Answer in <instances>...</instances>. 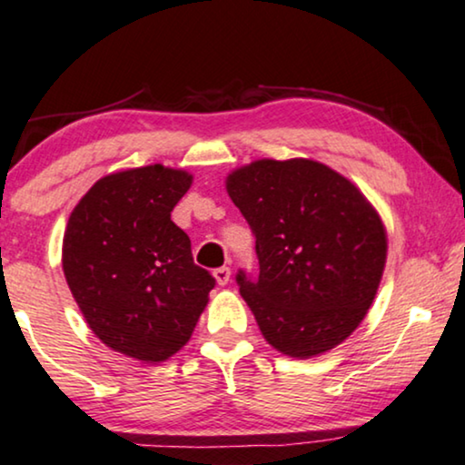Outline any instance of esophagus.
Here are the masks:
<instances>
[{
  "instance_id": "34e87169",
  "label": "esophagus",
  "mask_w": 465,
  "mask_h": 465,
  "mask_svg": "<svg viewBox=\"0 0 465 465\" xmlns=\"http://www.w3.org/2000/svg\"><path fill=\"white\" fill-rule=\"evenodd\" d=\"M213 277L220 286H226L231 282V267H218L213 271Z\"/></svg>"
}]
</instances>
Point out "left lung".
I'll use <instances>...</instances> for the list:
<instances>
[{
  "mask_svg": "<svg viewBox=\"0 0 465 465\" xmlns=\"http://www.w3.org/2000/svg\"><path fill=\"white\" fill-rule=\"evenodd\" d=\"M226 190L256 239L258 275L237 271L264 340L307 359L346 340L376 297L387 234L367 198L312 160H258Z\"/></svg>",
  "mask_w": 465,
  "mask_h": 465,
  "instance_id": "8db88e82",
  "label": "left lung"
}]
</instances>
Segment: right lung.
I'll return each instance as SVG.
<instances>
[{
  "label": "right lung",
  "instance_id": "1",
  "mask_svg": "<svg viewBox=\"0 0 465 465\" xmlns=\"http://www.w3.org/2000/svg\"><path fill=\"white\" fill-rule=\"evenodd\" d=\"M192 183L160 164L94 183L64 234V273L83 316L113 351L158 363L185 346L215 277L192 258L171 211Z\"/></svg>",
  "mask_w": 465,
  "mask_h": 465
}]
</instances>
